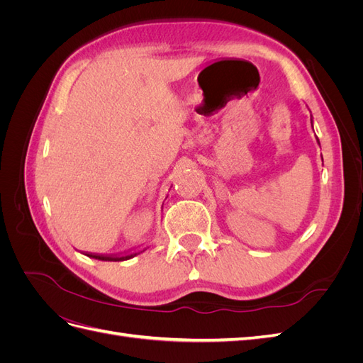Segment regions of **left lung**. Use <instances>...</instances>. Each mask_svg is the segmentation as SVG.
<instances>
[{"mask_svg":"<svg viewBox=\"0 0 363 363\" xmlns=\"http://www.w3.org/2000/svg\"><path fill=\"white\" fill-rule=\"evenodd\" d=\"M312 127H313V125H312ZM316 142H318V145H320V139H318V138H316ZM321 159H323V156H321Z\"/></svg>","mask_w":363,"mask_h":363,"instance_id":"8db88e82","label":"left lung"}]
</instances>
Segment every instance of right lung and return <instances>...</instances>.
<instances>
[{
  "label": "right lung",
  "mask_w": 363,
  "mask_h": 363,
  "mask_svg": "<svg viewBox=\"0 0 363 363\" xmlns=\"http://www.w3.org/2000/svg\"><path fill=\"white\" fill-rule=\"evenodd\" d=\"M144 250H130V251H124V252H119V255H98V252H84L87 257H92V259H98V260H106V262H121V260H128L131 257L138 256L139 252L145 251Z\"/></svg>",
  "instance_id": "obj_1"
}]
</instances>
